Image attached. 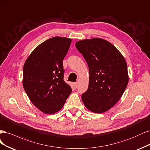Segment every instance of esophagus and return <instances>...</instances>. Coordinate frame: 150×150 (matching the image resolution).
Instances as JSON below:
<instances>
[{"label": "esophagus", "mask_w": 150, "mask_h": 150, "mask_svg": "<svg viewBox=\"0 0 150 150\" xmlns=\"http://www.w3.org/2000/svg\"><path fill=\"white\" fill-rule=\"evenodd\" d=\"M73 86L74 87V88H76L77 86H78V83H77L76 82H75V83H74L73 84Z\"/></svg>", "instance_id": "obj_1"}]
</instances>
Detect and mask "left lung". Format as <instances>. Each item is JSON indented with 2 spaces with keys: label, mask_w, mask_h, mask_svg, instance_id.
Wrapping results in <instances>:
<instances>
[{
  "label": "left lung",
  "mask_w": 150,
  "mask_h": 150,
  "mask_svg": "<svg viewBox=\"0 0 150 150\" xmlns=\"http://www.w3.org/2000/svg\"><path fill=\"white\" fill-rule=\"evenodd\" d=\"M77 50L89 68V84L81 95L86 108L91 112H107L122 97L128 83L125 58L112 43L100 38L76 42Z\"/></svg>",
  "instance_id": "obj_1"
}]
</instances>
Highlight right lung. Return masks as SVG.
I'll return each mask as SVG.
<instances>
[{"instance_id": "obj_1", "label": "right lung", "mask_w": 150, "mask_h": 150, "mask_svg": "<svg viewBox=\"0 0 150 150\" xmlns=\"http://www.w3.org/2000/svg\"><path fill=\"white\" fill-rule=\"evenodd\" d=\"M70 38L55 37L37 46L25 60L23 86L32 103L46 114L60 110L71 92L64 80L63 60Z\"/></svg>"}]
</instances>
